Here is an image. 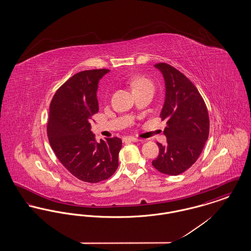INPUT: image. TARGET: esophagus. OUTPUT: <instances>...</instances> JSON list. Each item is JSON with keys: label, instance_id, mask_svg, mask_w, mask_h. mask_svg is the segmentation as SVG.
I'll use <instances>...</instances> for the list:
<instances>
[{"label": "esophagus", "instance_id": "34e87169", "mask_svg": "<svg viewBox=\"0 0 251 251\" xmlns=\"http://www.w3.org/2000/svg\"><path fill=\"white\" fill-rule=\"evenodd\" d=\"M139 139L135 138V137H131V136H127L123 138V142L125 143H129V142H138Z\"/></svg>", "mask_w": 251, "mask_h": 251}]
</instances>
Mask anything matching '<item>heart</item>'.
<instances>
[{"label": "heart", "mask_w": 251, "mask_h": 251, "mask_svg": "<svg viewBox=\"0 0 251 251\" xmlns=\"http://www.w3.org/2000/svg\"><path fill=\"white\" fill-rule=\"evenodd\" d=\"M131 86H132V89H135V88H141L145 86H152V84L149 79L145 77H136L131 81Z\"/></svg>", "instance_id": "heart-1"}]
</instances>
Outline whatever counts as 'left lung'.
Listing matches in <instances>:
<instances>
[{"instance_id":"1","label":"left lung","mask_w":251,"mask_h":251,"mask_svg":"<svg viewBox=\"0 0 251 251\" xmlns=\"http://www.w3.org/2000/svg\"><path fill=\"white\" fill-rule=\"evenodd\" d=\"M165 80L166 95L160 117L167 120V144L158 143L152 161L158 171L179 175L198 160L209 136V115L202 97L191 81L166 63L156 64Z\"/></svg>"}]
</instances>
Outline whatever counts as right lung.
Returning <instances> with one entry per match:
<instances>
[{
	"label": "right lung",
	"instance_id": "1",
	"mask_svg": "<svg viewBox=\"0 0 251 251\" xmlns=\"http://www.w3.org/2000/svg\"><path fill=\"white\" fill-rule=\"evenodd\" d=\"M108 70L76 73L53 96L47 126L49 142L61 164L74 177L99 182L111 177L119 167L120 138L97 142L91 131L99 111L98 84Z\"/></svg>",
	"mask_w": 251,
	"mask_h": 251
}]
</instances>
